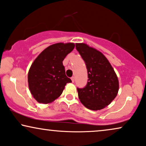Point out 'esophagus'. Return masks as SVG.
I'll list each match as a JSON object with an SVG mask.
<instances>
[{
  "instance_id": "esophagus-1",
  "label": "esophagus",
  "mask_w": 146,
  "mask_h": 146,
  "mask_svg": "<svg viewBox=\"0 0 146 146\" xmlns=\"http://www.w3.org/2000/svg\"><path fill=\"white\" fill-rule=\"evenodd\" d=\"M71 80H72V82H75V77H71Z\"/></svg>"
}]
</instances>
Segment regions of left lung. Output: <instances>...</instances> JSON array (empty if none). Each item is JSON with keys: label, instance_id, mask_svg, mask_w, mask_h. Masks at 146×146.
<instances>
[{"label": "left lung", "instance_id": "obj_1", "mask_svg": "<svg viewBox=\"0 0 146 146\" xmlns=\"http://www.w3.org/2000/svg\"><path fill=\"white\" fill-rule=\"evenodd\" d=\"M88 70V82L77 88L81 102L88 109L101 110L117 96L119 80L109 61L100 52L86 44H75Z\"/></svg>", "mask_w": 146, "mask_h": 146}]
</instances>
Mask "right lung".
<instances>
[{
    "mask_svg": "<svg viewBox=\"0 0 146 146\" xmlns=\"http://www.w3.org/2000/svg\"><path fill=\"white\" fill-rule=\"evenodd\" d=\"M74 47L73 43L52 44L35 59L28 73V84L38 102H53L61 95L66 84L71 82L65 75L62 61Z\"/></svg>",
    "mask_w": 146,
    "mask_h": 146,
    "instance_id": "1",
    "label": "right lung"
}]
</instances>
